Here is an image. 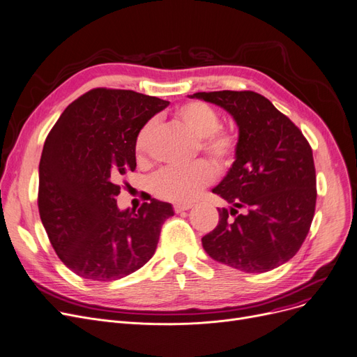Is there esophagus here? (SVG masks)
<instances>
[{
  "label": "esophagus",
  "mask_w": 357,
  "mask_h": 357,
  "mask_svg": "<svg viewBox=\"0 0 357 357\" xmlns=\"http://www.w3.org/2000/svg\"><path fill=\"white\" fill-rule=\"evenodd\" d=\"M192 209V205H181V203H177V205H174V212L176 213H180V212H184V211H189Z\"/></svg>",
  "instance_id": "obj_1"
}]
</instances>
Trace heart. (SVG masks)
Masks as SVG:
<instances>
[{
    "label": "heart",
    "instance_id": "b5f03b06",
    "mask_svg": "<svg viewBox=\"0 0 357 357\" xmlns=\"http://www.w3.org/2000/svg\"><path fill=\"white\" fill-rule=\"evenodd\" d=\"M174 122L199 139V149L218 165H228L235 157L236 138L229 130L220 129L219 113L202 101H190L173 113ZM154 123H146L135 141V155L145 160L151 144ZM213 168L206 161H197L185 168H165L151 181L157 197L168 202L185 203L193 200L203 188L213 180Z\"/></svg>",
    "mask_w": 357,
    "mask_h": 357
}]
</instances>
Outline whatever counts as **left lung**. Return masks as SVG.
Returning a JSON list of instances; mask_svg holds the SVG:
<instances>
[{"instance_id": "1", "label": "left lung", "mask_w": 357, "mask_h": 357, "mask_svg": "<svg viewBox=\"0 0 357 357\" xmlns=\"http://www.w3.org/2000/svg\"><path fill=\"white\" fill-rule=\"evenodd\" d=\"M228 112L238 126L235 161L212 192L231 208L202 238L209 256L245 273L289 261L310 231L317 202L312 149L289 117L254 91L195 93ZM238 208H244L243 214ZM236 218L231 221L229 215Z\"/></svg>"}]
</instances>
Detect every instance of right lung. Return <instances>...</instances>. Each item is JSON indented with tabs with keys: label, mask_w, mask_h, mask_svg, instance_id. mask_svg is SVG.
<instances>
[{
	"label": "right lung",
	"mask_w": 357,
	"mask_h": 357,
	"mask_svg": "<svg viewBox=\"0 0 357 357\" xmlns=\"http://www.w3.org/2000/svg\"><path fill=\"white\" fill-rule=\"evenodd\" d=\"M169 101L130 90L96 89L68 106L47 135L39 164V213L49 241L75 275L122 279L154 256L167 202L121 211L117 178L137 167L139 130Z\"/></svg>",
	"instance_id": "add662e5"
}]
</instances>
